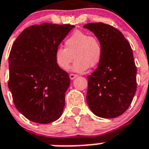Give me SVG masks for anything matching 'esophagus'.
<instances>
[{
	"label": "esophagus",
	"mask_w": 149,
	"mask_h": 149,
	"mask_svg": "<svg viewBox=\"0 0 149 149\" xmlns=\"http://www.w3.org/2000/svg\"><path fill=\"white\" fill-rule=\"evenodd\" d=\"M77 77H78V75L77 74H72V73L70 74V78L71 79H74Z\"/></svg>",
	"instance_id": "1"
}]
</instances>
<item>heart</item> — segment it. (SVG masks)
<instances>
[{
    "label": "heart",
    "mask_w": 149,
    "mask_h": 149,
    "mask_svg": "<svg viewBox=\"0 0 149 149\" xmlns=\"http://www.w3.org/2000/svg\"><path fill=\"white\" fill-rule=\"evenodd\" d=\"M65 47L60 46L54 52L56 63L63 70H68L74 57L77 60L72 70L77 72H84L89 66H95L102 57V49L99 40L83 31H76L70 35L65 40Z\"/></svg>",
    "instance_id": "1"
}]
</instances>
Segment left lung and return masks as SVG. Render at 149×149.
<instances>
[{
	"label": "left lung",
	"mask_w": 149,
	"mask_h": 149,
	"mask_svg": "<svg viewBox=\"0 0 149 149\" xmlns=\"http://www.w3.org/2000/svg\"><path fill=\"white\" fill-rule=\"evenodd\" d=\"M83 26L93 33L102 49L98 67L88 77L87 103L97 116L116 118L131 105L137 88L131 46L120 31L108 24Z\"/></svg>",
	"instance_id": "1"
}]
</instances>
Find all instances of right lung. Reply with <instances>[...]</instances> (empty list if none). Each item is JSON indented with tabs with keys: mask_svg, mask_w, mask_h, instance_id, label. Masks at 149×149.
Masks as SVG:
<instances>
[{
	"mask_svg": "<svg viewBox=\"0 0 149 149\" xmlns=\"http://www.w3.org/2000/svg\"><path fill=\"white\" fill-rule=\"evenodd\" d=\"M74 27L44 23L26 28L9 55L8 88L17 109L29 120L47 124L61 116L70 79L56 65L55 49Z\"/></svg>",
	"mask_w": 149,
	"mask_h": 149,
	"instance_id": "obj_1",
	"label": "right lung"
}]
</instances>
